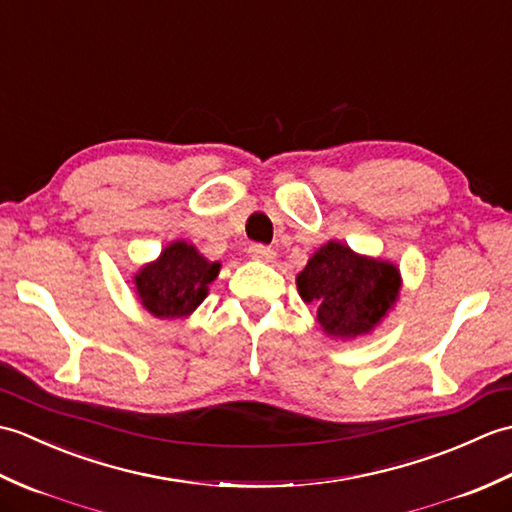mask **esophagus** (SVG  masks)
Here are the masks:
<instances>
[{"mask_svg": "<svg viewBox=\"0 0 512 512\" xmlns=\"http://www.w3.org/2000/svg\"><path fill=\"white\" fill-rule=\"evenodd\" d=\"M248 255L253 259H259V262H273L275 259V250L264 244H253L248 246Z\"/></svg>", "mask_w": 512, "mask_h": 512, "instance_id": "1", "label": "esophagus"}]
</instances>
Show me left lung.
I'll use <instances>...</instances> for the list:
<instances>
[{"label":"left lung","instance_id":"left-lung-1","mask_svg":"<svg viewBox=\"0 0 512 512\" xmlns=\"http://www.w3.org/2000/svg\"><path fill=\"white\" fill-rule=\"evenodd\" d=\"M299 295L317 308L323 332L336 339L369 334L383 321L400 292V273L383 259L356 255L328 242L297 275Z\"/></svg>","mask_w":512,"mask_h":512}]
</instances>
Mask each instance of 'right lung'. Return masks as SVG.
Returning a JSON list of instances; mask_svg holds the SVG:
<instances>
[{"mask_svg": "<svg viewBox=\"0 0 512 512\" xmlns=\"http://www.w3.org/2000/svg\"><path fill=\"white\" fill-rule=\"evenodd\" d=\"M217 273L220 262H209L187 242H173L156 262L138 270L134 277L136 295L154 317L182 319L209 295V284Z\"/></svg>", "mask_w": 512, "mask_h": 512, "instance_id": "right-lung-1", "label": "right lung"}]
</instances>
